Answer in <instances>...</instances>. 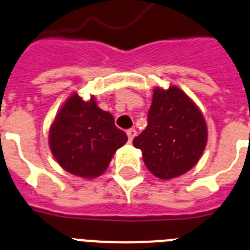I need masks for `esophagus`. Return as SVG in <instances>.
Returning a JSON list of instances; mask_svg holds the SVG:
<instances>
[{
	"instance_id": "1",
	"label": "esophagus",
	"mask_w": 250,
	"mask_h": 250,
	"mask_svg": "<svg viewBox=\"0 0 250 250\" xmlns=\"http://www.w3.org/2000/svg\"><path fill=\"white\" fill-rule=\"evenodd\" d=\"M136 133H137V132H136V129H135V128H131V129H128V131H127V136H128L129 142H132V140H133V138H135Z\"/></svg>"
}]
</instances>
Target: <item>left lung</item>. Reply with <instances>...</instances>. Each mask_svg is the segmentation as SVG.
Returning a JSON list of instances; mask_svg holds the SVG:
<instances>
[{
	"mask_svg": "<svg viewBox=\"0 0 250 250\" xmlns=\"http://www.w3.org/2000/svg\"><path fill=\"white\" fill-rule=\"evenodd\" d=\"M207 144L203 114L178 86L155 87L147 127L133 140L155 177L173 179L198 163Z\"/></svg>",
	"mask_w": 250,
	"mask_h": 250,
	"instance_id": "left-lung-1",
	"label": "left lung"
}]
</instances>
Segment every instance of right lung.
<instances>
[{"mask_svg":"<svg viewBox=\"0 0 250 250\" xmlns=\"http://www.w3.org/2000/svg\"><path fill=\"white\" fill-rule=\"evenodd\" d=\"M110 113L75 93L64 102L49 129V147L58 164L85 179L102 175L115 151L127 142Z\"/></svg>","mask_w":250,"mask_h":250,"instance_id":"right-lung-1","label":"right lung"}]
</instances>
